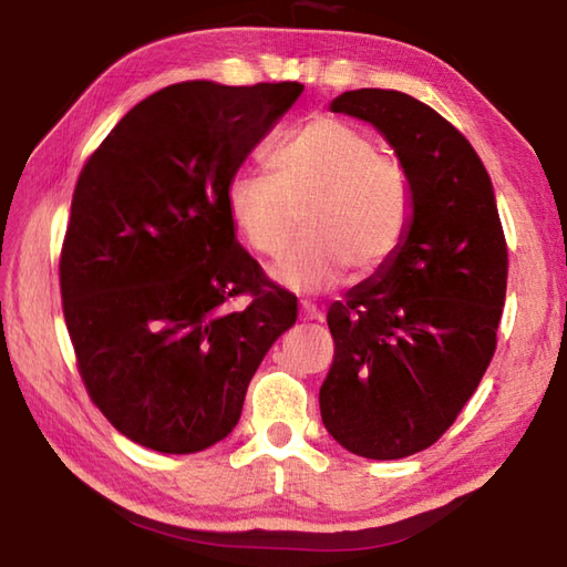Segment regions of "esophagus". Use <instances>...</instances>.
Listing matches in <instances>:
<instances>
[{
    "label": "esophagus",
    "mask_w": 567,
    "mask_h": 567,
    "mask_svg": "<svg viewBox=\"0 0 567 567\" xmlns=\"http://www.w3.org/2000/svg\"><path fill=\"white\" fill-rule=\"evenodd\" d=\"M300 318L302 320H322L324 315H322V310L318 305H312V302H300Z\"/></svg>",
    "instance_id": "esophagus-1"
}]
</instances>
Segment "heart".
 Wrapping results in <instances>:
<instances>
[{"instance_id":"heart-1","label":"heart","mask_w":567,"mask_h":567,"mask_svg":"<svg viewBox=\"0 0 567 567\" xmlns=\"http://www.w3.org/2000/svg\"><path fill=\"white\" fill-rule=\"evenodd\" d=\"M267 172H239L227 185V213L239 237L265 257L282 255L307 235L272 277L292 290L318 292L342 282L350 267L372 275L408 235L412 195L398 159L378 142L334 117H312L287 132Z\"/></svg>"}]
</instances>
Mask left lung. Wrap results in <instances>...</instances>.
<instances>
[{
  "mask_svg": "<svg viewBox=\"0 0 567 567\" xmlns=\"http://www.w3.org/2000/svg\"><path fill=\"white\" fill-rule=\"evenodd\" d=\"M330 110L370 122L395 150L412 217L392 260L328 310L334 360L320 412L344 450L398 460L453 425L493 360L505 235L485 165L433 107L395 90H352Z\"/></svg>",
  "mask_w": 567,
  "mask_h": 567,
  "instance_id": "obj_1",
  "label": "left lung"
}]
</instances>
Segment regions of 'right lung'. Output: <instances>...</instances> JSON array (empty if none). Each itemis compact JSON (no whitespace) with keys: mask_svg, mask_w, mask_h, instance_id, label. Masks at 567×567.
Returning a JSON list of instances; mask_svg holds the SVG:
<instances>
[{"mask_svg":"<svg viewBox=\"0 0 567 567\" xmlns=\"http://www.w3.org/2000/svg\"><path fill=\"white\" fill-rule=\"evenodd\" d=\"M302 90L169 84L124 114L76 179L64 320L92 402L132 443L187 455L225 440L297 320V297L237 243L227 185ZM247 291L254 302L229 311Z\"/></svg>","mask_w":567,"mask_h":567,"instance_id":"right-lung-1","label":"right lung"}]
</instances>
